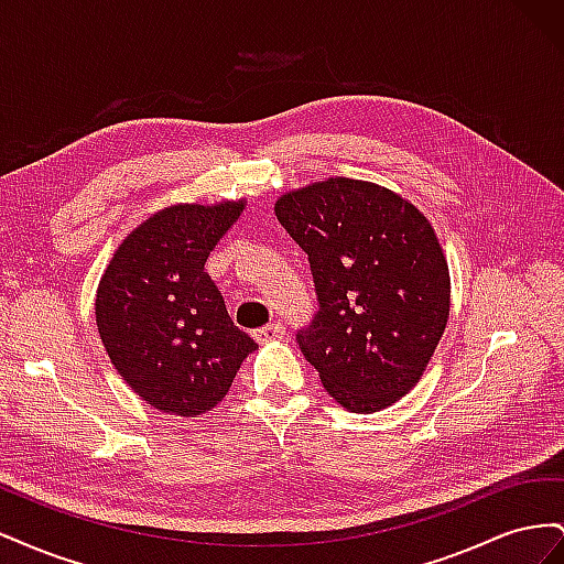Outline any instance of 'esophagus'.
I'll use <instances>...</instances> for the list:
<instances>
[{
    "label": "esophagus",
    "instance_id": "34e87169",
    "mask_svg": "<svg viewBox=\"0 0 564 564\" xmlns=\"http://www.w3.org/2000/svg\"><path fill=\"white\" fill-rule=\"evenodd\" d=\"M253 336H256V340H259V344H270V340H280L284 336V324L282 322H270V324H265V327L256 329Z\"/></svg>",
    "mask_w": 564,
    "mask_h": 564
}]
</instances>
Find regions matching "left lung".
Returning a JSON list of instances; mask_svg holds the SVG:
<instances>
[{
    "label": "left lung",
    "mask_w": 564,
    "mask_h": 564,
    "mask_svg": "<svg viewBox=\"0 0 564 564\" xmlns=\"http://www.w3.org/2000/svg\"><path fill=\"white\" fill-rule=\"evenodd\" d=\"M275 214L308 253L319 303L296 332L305 360L350 412L395 404L419 383L449 317V268L429 218L355 178L286 193Z\"/></svg>",
    "instance_id": "obj_1"
}]
</instances>
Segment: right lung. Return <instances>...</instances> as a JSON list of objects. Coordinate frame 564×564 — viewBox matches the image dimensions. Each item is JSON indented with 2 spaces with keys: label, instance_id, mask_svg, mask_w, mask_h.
<instances>
[{
  "label": "right lung",
  "instance_id": "1",
  "mask_svg": "<svg viewBox=\"0 0 564 564\" xmlns=\"http://www.w3.org/2000/svg\"><path fill=\"white\" fill-rule=\"evenodd\" d=\"M245 202L174 204L115 251L96 292V324L110 362L150 406L199 416L228 395L259 346L230 319L204 272Z\"/></svg>",
  "mask_w": 564,
  "mask_h": 564
}]
</instances>
